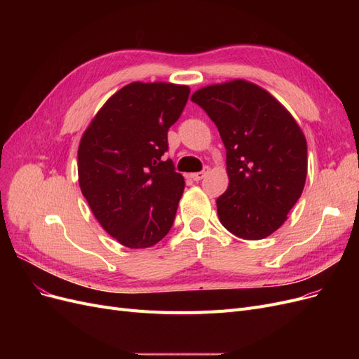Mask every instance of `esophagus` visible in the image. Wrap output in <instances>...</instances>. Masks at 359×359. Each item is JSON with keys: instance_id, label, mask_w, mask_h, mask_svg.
<instances>
[{"instance_id": "1", "label": "esophagus", "mask_w": 359, "mask_h": 359, "mask_svg": "<svg viewBox=\"0 0 359 359\" xmlns=\"http://www.w3.org/2000/svg\"><path fill=\"white\" fill-rule=\"evenodd\" d=\"M208 172H210V169H208V168H205V169H203V170H201V172L191 173L190 177H191V180H193V181H201V180H202V178H203V177H205L206 173H208Z\"/></svg>"}]
</instances>
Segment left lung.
Listing matches in <instances>:
<instances>
[{
    "instance_id": "obj_1",
    "label": "left lung",
    "mask_w": 359,
    "mask_h": 359,
    "mask_svg": "<svg viewBox=\"0 0 359 359\" xmlns=\"http://www.w3.org/2000/svg\"><path fill=\"white\" fill-rule=\"evenodd\" d=\"M191 102L212 119L226 148L229 187L217 199L222 224L244 240H264L301 196L306 136L283 104L243 79L203 86Z\"/></svg>"
}]
</instances>
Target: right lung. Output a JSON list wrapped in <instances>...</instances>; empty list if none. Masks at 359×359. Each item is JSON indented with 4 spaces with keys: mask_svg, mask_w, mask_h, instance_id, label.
<instances>
[{
    "mask_svg": "<svg viewBox=\"0 0 359 359\" xmlns=\"http://www.w3.org/2000/svg\"><path fill=\"white\" fill-rule=\"evenodd\" d=\"M187 85L132 82L116 91L82 135V194L103 229L128 248L157 244L170 231L184 178L168 151V130L189 100Z\"/></svg>",
    "mask_w": 359,
    "mask_h": 359,
    "instance_id": "1",
    "label": "right lung"
}]
</instances>
